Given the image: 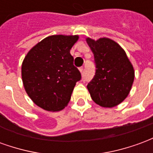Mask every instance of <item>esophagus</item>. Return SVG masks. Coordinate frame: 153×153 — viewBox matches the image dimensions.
I'll return each mask as SVG.
<instances>
[{
  "label": "esophagus",
  "mask_w": 153,
  "mask_h": 153,
  "mask_svg": "<svg viewBox=\"0 0 153 153\" xmlns=\"http://www.w3.org/2000/svg\"><path fill=\"white\" fill-rule=\"evenodd\" d=\"M79 71H80V72H81V73H82V74L83 73V66L79 67Z\"/></svg>",
  "instance_id": "esophagus-1"
}]
</instances>
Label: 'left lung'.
I'll return each mask as SVG.
<instances>
[{"label":"left lung","instance_id":"left-lung-1","mask_svg":"<svg viewBox=\"0 0 153 153\" xmlns=\"http://www.w3.org/2000/svg\"><path fill=\"white\" fill-rule=\"evenodd\" d=\"M94 56L95 74L88 83L92 99L103 107H113L128 96L134 79L133 65L125 51L109 38H87Z\"/></svg>","mask_w":153,"mask_h":153}]
</instances>
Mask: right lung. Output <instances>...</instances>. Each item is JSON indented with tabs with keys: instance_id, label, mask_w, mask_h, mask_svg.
Returning a JSON list of instances; mask_svg holds the SVG:
<instances>
[{
	"instance_id": "1",
	"label": "right lung",
	"mask_w": 153,
	"mask_h": 153,
	"mask_svg": "<svg viewBox=\"0 0 153 153\" xmlns=\"http://www.w3.org/2000/svg\"><path fill=\"white\" fill-rule=\"evenodd\" d=\"M78 36L53 35L28 51L22 65L24 86L33 102L49 111H60L70 101L81 73L70 51Z\"/></svg>"
}]
</instances>
